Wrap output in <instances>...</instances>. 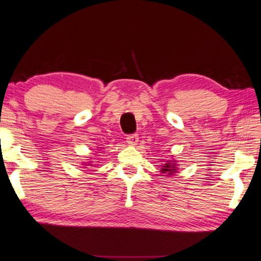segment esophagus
Returning a JSON list of instances; mask_svg holds the SVG:
<instances>
[{
    "mask_svg": "<svg viewBox=\"0 0 261 261\" xmlns=\"http://www.w3.org/2000/svg\"><path fill=\"white\" fill-rule=\"evenodd\" d=\"M138 140H139V137H138V135H137V134H132V135H129V136L126 137L127 144L132 145V146H135V145H137V143H138Z\"/></svg>",
    "mask_w": 261,
    "mask_h": 261,
    "instance_id": "1",
    "label": "esophagus"
}]
</instances>
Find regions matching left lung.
<instances>
[{"label": "left lung", "mask_w": 261, "mask_h": 261, "mask_svg": "<svg viewBox=\"0 0 261 261\" xmlns=\"http://www.w3.org/2000/svg\"><path fill=\"white\" fill-rule=\"evenodd\" d=\"M175 165H170V163H166L165 166H163V168H161V171L163 174L165 173H168V175L173 174L175 173Z\"/></svg>", "instance_id": "1"}]
</instances>
